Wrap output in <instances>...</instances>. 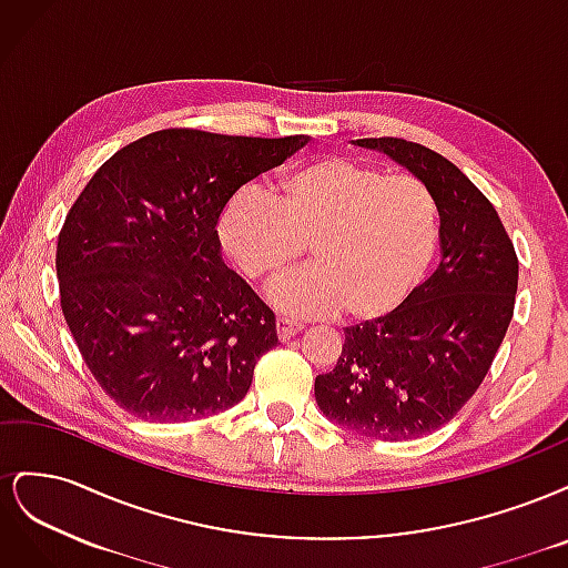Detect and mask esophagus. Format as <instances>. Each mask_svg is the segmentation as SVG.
Here are the masks:
<instances>
[{
	"label": "esophagus",
	"instance_id": "obj_1",
	"mask_svg": "<svg viewBox=\"0 0 568 568\" xmlns=\"http://www.w3.org/2000/svg\"><path fill=\"white\" fill-rule=\"evenodd\" d=\"M301 329H303L301 322H294V320H288V317H280L277 320V336H280V341H288L291 336H296Z\"/></svg>",
	"mask_w": 568,
	"mask_h": 568
}]
</instances>
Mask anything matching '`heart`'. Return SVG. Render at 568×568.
Instances as JSON below:
<instances>
[{
  "mask_svg": "<svg viewBox=\"0 0 568 568\" xmlns=\"http://www.w3.org/2000/svg\"><path fill=\"white\" fill-rule=\"evenodd\" d=\"M222 246L253 282L280 277L305 253L313 265L272 286L294 317L346 311L376 320L419 284L438 242L428 186L407 173L324 156L284 170L272 196L244 186L220 213Z\"/></svg>",
  "mask_w": 568,
  "mask_h": 568,
  "instance_id": "b5f03b06",
  "label": "heart"
}]
</instances>
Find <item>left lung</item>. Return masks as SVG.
Segmentation results:
<instances>
[{"instance_id": "8db88e82", "label": "left lung", "mask_w": 568, "mask_h": 568, "mask_svg": "<svg viewBox=\"0 0 568 568\" xmlns=\"http://www.w3.org/2000/svg\"><path fill=\"white\" fill-rule=\"evenodd\" d=\"M353 144L386 153L428 186L440 263L395 311L346 326L336 367L315 379V400L348 432L422 438L486 379L511 322L519 261L493 203L440 153L395 136Z\"/></svg>"}]
</instances>
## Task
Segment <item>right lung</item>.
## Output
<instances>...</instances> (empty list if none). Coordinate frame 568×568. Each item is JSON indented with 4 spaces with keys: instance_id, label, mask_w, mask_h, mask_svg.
I'll list each match as a JSON object with an SVG mask.
<instances>
[{
    "instance_id": "right-lung-1",
    "label": "right lung",
    "mask_w": 568,
    "mask_h": 568,
    "mask_svg": "<svg viewBox=\"0 0 568 568\" xmlns=\"http://www.w3.org/2000/svg\"><path fill=\"white\" fill-rule=\"evenodd\" d=\"M307 142L161 130L82 189L57 246L61 311L84 365L130 415L194 422L248 393L277 324L222 261L217 222L234 192Z\"/></svg>"
}]
</instances>
